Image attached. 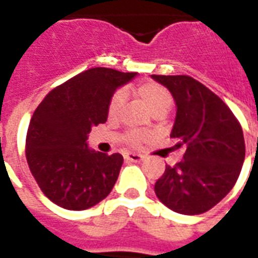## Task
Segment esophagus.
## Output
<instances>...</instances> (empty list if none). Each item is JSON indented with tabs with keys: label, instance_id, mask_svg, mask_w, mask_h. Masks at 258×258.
Masks as SVG:
<instances>
[{
	"label": "esophagus",
	"instance_id": "1",
	"mask_svg": "<svg viewBox=\"0 0 258 258\" xmlns=\"http://www.w3.org/2000/svg\"><path fill=\"white\" fill-rule=\"evenodd\" d=\"M124 159H125V160H128V162L140 163L142 162L145 157L142 156V155H140V153H125V155H124Z\"/></svg>",
	"mask_w": 258,
	"mask_h": 258
}]
</instances>
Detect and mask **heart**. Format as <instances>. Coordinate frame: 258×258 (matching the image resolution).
Here are the masks:
<instances>
[{
    "label": "heart",
    "mask_w": 258,
    "mask_h": 258,
    "mask_svg": "<svg viewBox=\"0 0 258 258\" xmlns=\"http://www.w3.org/2000/svg\"><path fill=\"white\" fill-rule=\"evenodd\" d=\"M137 95L140 96V99L145 103L148 109L153 112H167L168 107L173 103V96L170 94V91L163 87V85L157 84V83H145L141 84L137 88ZM124 95L123 91H116L109 101L107 105V114L109 117H116L120 112V109L123 107L124 103ZM127 140L131 145L137 146L142 140V137L138 133H131L127 137Z\"/></svg>",
    "instance_id": "heart-1"
}]
</instances>
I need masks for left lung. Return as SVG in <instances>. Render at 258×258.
<instances>
[{"label": "left lung", "mask_w": 258, "mask_h": 258, "mask_svg": "<svg viewBox=\"0 0 258 258\" xmlns=\"http://www.w3.org/2000/svg\"><path fill=\"white\" fill-rule=\"evenodd\" d=\"M152 79L173 95L177 114L170 137L185 146L184 159L166 166L155 194L175 213L195 216L210 210L232 189L244 160L240 124L221 98L189 76Z\"/></svg>", "instance_id": "8db88e82"}]
</instances>
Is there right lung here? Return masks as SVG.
<instances>
[{
  "label": "right lung",
  "instance_id": "add662e5",
  "mask_svg": "<svg viewBox=\"0 0 258 258\" xmlns=\"http://www.w3.org/2000/svg\"><path fill=\"white\" fill-rule=\"evenodd\" d=\"M137 73L94 68L53 88L38 105L26 137V159L42 194L68 210H85L110 194L123 156L88 148L94 125L107 120L114 91Z\"/></svg>",
  "mask_w": 258,
  "mask_h": 258
}]
</instances>
